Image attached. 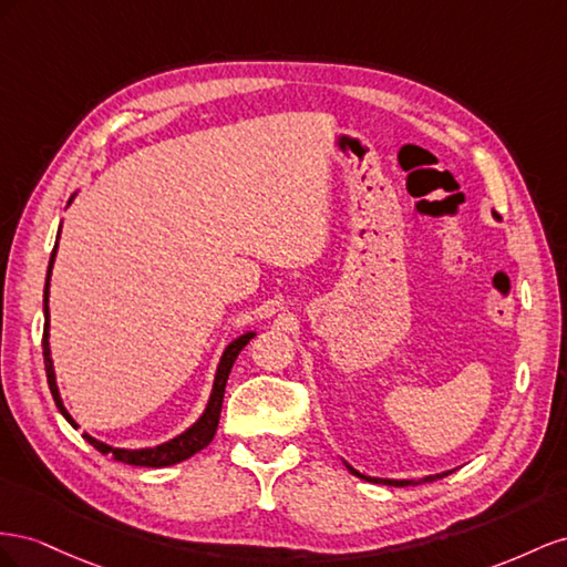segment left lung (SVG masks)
<instances>
[{
	"instance_id": "8db88e82",
	"label": "left lung",
	"mask_w": 567,
	"mask_h": 567,
	"mask_svg": "<svg viewBox=\"0 0 567 567\" xmlns=\"http://www.w3.org/2000/svg\"><path fill=\"white\" fill-rule=\"evenodd\" d=\"M349 467V473H353L355 477H361V480H368V482H380V484H394V487H409V484H423V482H432V480H440V477H444V475H449V473H442V475H430V477H423V480H380V477H368V475H361L359 471H353L351 465H347Z\"/></svg>"
}]
</instances>
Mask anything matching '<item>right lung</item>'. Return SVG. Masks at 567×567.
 Listing matches in <instances>:
<instances>
[{
    "mask_svg": "<svg viewBox=\"0 0 567 567\" xmlns=\"http://www.w3.org/2000/svg\"><path fill=\"white\" fill-rule=\"evenodd\" d=\"M73 202V197L69 199V204ZM59 239V237H56ZM56 247L59 241L54 245V251H52V258H50V268H47V282H44V332H42V355H44V370H47V382H50V390H52V396L56 401V409L61 411V415L69 420V423L73 427H78L75 420L71 417V413L63 409V401L59 396V390H56V378H54V365H52V355H50V275H52V266H54V256H56ZM254 337V332H247L237 337L233 344H228V349L223 351V359L218 363V370H216V382H214V392H212V399H208V406L204 411V415L194 423L189 430H185L183 434H177L175 440L166 442V444H158L154 449H113L109 444H102L96 442L94 436L90 434H83L85 440L96 449L102 451V454L111 456L113 461H121V463H127V465H142V467H164V465H175L181 463L189 456L197 454V451H202L204 446L212 444L214 434L218 430V420H220V409H223V394H225V384H228V378H230V370H233V363L239 355V351L245 349L249 344V339Z\"/></svg>",
    "mask_w": 567,
    "mask_h": 567,
    "instance_id": "1",
    "label": "right lung"
}]
</instances>
